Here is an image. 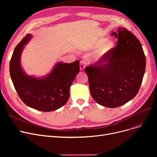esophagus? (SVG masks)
Masks as SVG:
<instances>
[{
	"label": "esophagus",
	"mask_w": 157,
	"mask_h": 157,
	"mask_svg": "<svg viewBox=\"0 0 157 157\" xmlns=\"http://www.w3.org/2000/svg\"><path fill=\"white\" fill-rule=\"evenodd\" d=\"M85 62L84 61H83V60H81L80 62V65H79L80 70L83 71L85 69Z\"/></svg>",
	"instance_id": "esophagus-1"
}]
</instances>
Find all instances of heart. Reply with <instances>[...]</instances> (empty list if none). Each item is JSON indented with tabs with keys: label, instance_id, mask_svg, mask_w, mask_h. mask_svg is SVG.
I'll return each instance as SVG.
<instances>
[{
	"label": "heart",
	"instance_id": "b5f03b06",
	"mask_svg": "<svg viewBox=\"0 0 157 157\" xmlns=\"http://www.w3.org/2000/svg\"><path fill=\"white\" fill-rule=\"evenodd\" d=\"M116 47V42L113 39H108L101 37L94 40V42L88 47L90 49H96L94 55V60L95 62L103 61L108 55Z\"/></svg>",
	"mask_w": 157,
	"mask_h": 157
}]
</instances>
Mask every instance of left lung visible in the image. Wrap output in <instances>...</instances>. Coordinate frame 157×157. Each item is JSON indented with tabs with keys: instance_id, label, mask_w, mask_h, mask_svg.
Masks as SVG:
<instances>
[{
	"instance_id": "left-lung-1",
	"label": "left lung",
	"mask_w": 157,
	"mask_h": 157,
	"mask_svg": "<svg viewBox=\"0 0 157 157\" xmlns=\"http://www.w3.org/2000/svg\"><path fill=\"white\" fill-rule=\"evenodd\" d=\"M111 36L117 46L96 66L85 68L90 94L106 108H114L131 101L139 92L146 69V59L141 43L127 29L119 27Z\"/></svg>"
}]
</instances>
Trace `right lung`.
Listing matches in <instances>:
<instances>
[{"mask_svg": "<svg viewBox=\"0 0 157 157\" xmlns=\"http://www.w3.org/2000/svg\"><path fill=\"white\" fill-rule=\"evenodd\" d=\"M32 37L28 34L14 49L10 64L13 83L21 101L30 108L44 112L55 111L69 100L70 87L79 72V62H57L43 77L27 75L21 67V55Z\"/></svg>", "mask_w": 157, "mask_h": 157, "instance_id": "add662e5", "label": "right lung"}]
</instances>
